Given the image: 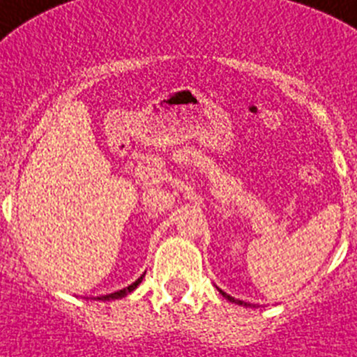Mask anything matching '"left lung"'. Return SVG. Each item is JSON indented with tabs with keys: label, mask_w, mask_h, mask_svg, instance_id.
<instances>
[{
	"label": "left lung",
	"mask_w": 357,
	"mask_h": 357,
	"mask_svg": "<svg viewBox=\"0 0 357 357\" xmlns=\"http://www.w3.org/2000/svg\"><path fill=\"white\" fill-rule=\"evenodd\" d=\"M218 290H220V289H218ZM220 292H221V296H223V298H227V299H229V301H232V303L243 305V307H252V305H250V303H245V301H239V299L232 298V296H229V294H227V292H223V290H220Z\"/></svg>",
	"instance_id": "obj_1"
}]
</instances>
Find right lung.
<instances>
[{"label":"right lung","mask_w":357,"mask_h":357,"mask_svg":"<svg viewBox=\"0 0 357 357\" xmlns=\"http://www.w3.org/2000/svg\"><path fill=\"white\" fill-rule=\"evenodd\" d=\"M143 278H145V274H143L142 278H137V280L134 281L132 285H128L127 289H121V290H118V292H112V294L100 296V298H98V299H101V301H109V299H119V298H125V296H127L128 292H132V290L136 289V287L139 285V283H142V280H143Z\"/></svg>","instance_id":"1"}]
</instances>
